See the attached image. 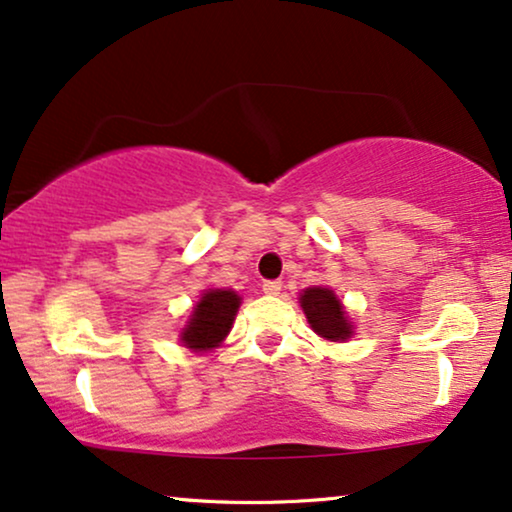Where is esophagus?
<instances>
[{
  "label": "esophagus",
  "instance_id": "esophagus-1",
  "mask_svg": "<svg viewBox=\"0 0 512 512\" xmlns=\"http://www.w3.org/2000/svg\"><path fill=\"white\" fill-rule=\"evenodd\" d=\"M281 288H283L281 281H264L262 283V290L267 292V295H278V292H281Z\"/></svg>",
  "mask_w": 512,
  "mask_h": 512
}]
</instances>
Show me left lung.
<instances>
[{
	"label": "left lung",
	"instance_id": "obj_1",
	"mask_svg": "<svg viewBox=\"0 0 512 512\" xmlns=\"http://www.w3.org/2000/svg\"><path fill=\"white\" fill-rule=\"evenodd\" d=\"M302 309L313 332L330 342H344L351 337V323L344 318L342 302L327 288H309L302 292Z\"/></svg>",
	"mask_w": 512,
	"mask_h": 512
}]
</instances>
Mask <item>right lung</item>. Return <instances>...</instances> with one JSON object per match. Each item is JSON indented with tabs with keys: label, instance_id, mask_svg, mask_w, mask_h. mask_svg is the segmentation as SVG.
Wrapping results in <instances>:
<instances>
[{
	"label": "right lung",
	"instance_id": "1",
	"mask_svg": "<svg viewBox=\"0 0 512 512\" xmlns=\"http://www.w3.org/2000/svg\"><path fill=\"white\" fill-rule=\"evenodd\" d=\"M241 304V297L231 290H208L196 304L189 325L182 332V344L194 351L215 349L227 337Z\"/></svg>",
	"mask_w": 512,
	"mask_h": 512
}]
</instances>
